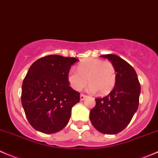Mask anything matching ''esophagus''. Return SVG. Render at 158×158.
Instances as JSON below:
<instances>
[{"mask_svg":"<svg viewBox=\"0 0 158 158\" xmlns=\"http://www.w3.org/2000/svg\"><path fill=\"white\" fill-rule=\"evenodd\" d=\"M86 97H87V96H85V95L81 94V95H80V100H81V101H83L84 99H85Z\"/></svg>","mask_w":158,"mask_h":158,"instance_id":"1","label":"esophagus"}]
</instances>
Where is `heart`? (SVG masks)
I'll list each match as a JSON object with an SVG mask.
<instances>
[{"mask_svg":"<svg viewBox=\"0 0 158 158\" xmlns=\"http://www.w3.org/2000/svg\"><path fill=\"white\" fill-rule=\"evenodd\" d=\"M68 80L72 88L76 91L82 90L89 81V93L98 91L99 95H106L116 85V69L109 61L89 58L78 65V70L73 69L69 72Z\"/></svg>","mask_w":158,"mask_h":158,"instance_id":"b5f03b06","label":"heart"}]
</instances>
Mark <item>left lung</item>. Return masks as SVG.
I'll return each instance as SVG.
<instances>
[{
    "mask_svg": "<svg viewBox=\"0 0 158 158\" xmlns=\"http://www.w3.org/2000/svg\"><path fill=\"white\" fill-rule=\"evenodd\" d=\"M100 56L113 64L116 82L106 96L96 99V106L90 111L89 117L99 132L116 134L127 127L137 110L140 85L135 70L128 62L113 54Z\"/></svg>",
    "mask_w": 158,
    "mask_h": 158,
    "instance_id": "left-lung-1",
    "label": "left lung"
}]
</instances>
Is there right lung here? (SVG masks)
<instances>
[{
  "mask_svg": "<svg viewBox=\"0 0 158 158\" xmlns=\"http://www.w3.org/2000/svg\"><path fill=\"white\" fill-rule=\"evenodd\" d=\"M76 58L50 55L35 61L22 83L21 103L29 123L36 131L54 134L63 129L79 93L69 86L68 73Z\"/></svg>",
  "mask_w": 158,
  "mask_h": 158,
  "instance_id": "add662e5",
  "label": "right lung"
}]
</instances>
